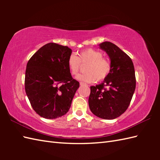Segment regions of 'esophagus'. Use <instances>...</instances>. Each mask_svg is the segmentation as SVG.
I'll use <instances>...</instances> for the list:
<instances>
[{"instance_id": "1", "label": "esophagus", "mask_w": 160, "mask_h": 160, "mask_svg": "<svg viewBox=\"0 0 160 160\" xmlns=\"http://www.w3.org/2000/svg\"><path fill=\"white\" fill-rule=\"evenodd\" d=\"M80 85H82V84H84V82H80Z\"/></svg>"}]
</instances>
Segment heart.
Segmentation results:
<instances>
[{
    "label": "heart",
    "instance_id": "heart-1",
    "mask_svg": "<svg viewBox=\"0 0 160 160\" xmlns=\"http://www.w3.org/2000/svg\"><path fill=\"white\" fill-rule=\"evenodd\" d=\"M67 64L72 75L79 72L82 64H87L85 67L87 73L78 75L76 79L88 83L104 80L111 71V60L103 57L99 51L93 49H84L78 53V56L71 54Z\"/></svg>",
    "mask_w": 160,
    "mask_h": 160
}]
</instances>
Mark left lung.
Returning <instances> with one entry per match:
<instances>
[{
  "mask_svg": "<svg viewBox=\"0 0 160 160\" xmlns=\"http://www.w3.org/2000/svg\"><path fill=\"white\" fill-rule=\"evenodd\" d=\"M100 48L109 56L111 71L101 84L91 87L89 105L97 117L113 120L130 104L136 86L135 69L131 58L113 43L104 42Z\"/></svg>",
  "mask_w": 160,
  "mask_h": 160,
  "instance_id": "left-lung-1",
  "label": "left lung"
}]
</instances>
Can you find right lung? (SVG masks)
Here are the masks:
<instances>
[{"instance_id":"right-lung-1","label":"right lung","mask_w":160,"mask_h":160,"mask_svg":"<svg viewBox=\"0 0 160 160\" xmlns=\"http://www.w3.org/2000/svg\"><path fill=\"white\" fill-rule=\"evenodd\" d=\"M72 50L49 42L27 64L25 88L33 109L40 116L56 119L65 115L80 83L71 76L67 61Z\"/></svg>"}]
</instances>
